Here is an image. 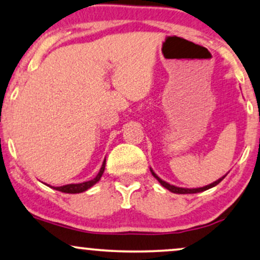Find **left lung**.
<instances>
[{"instance_id": "left-lung-1", "label": "left lung", "mask_w": 260, "mask_h": 260, "mask_svg": "<svg viewBox=\"0 0 260 260\" xmlns=\"http://www.w3.org/2000/svg\"><path fill=\"white\" fill-rule=\"evenodd\" d=\"M150 172H152V175L154 176V177H155L156 179H158L159 183L161 184L162 187L166 188V189H168V190H170V191H172V193H176V194H195V193H200V191L207 190V189L212 188V187H214V185L218 184L219 182L222 181V179L226 176V175H224L223 177H220L219 179H217V181L213 182V183H211V184H208V185H205V187H201V188H181V187H176V185H172V184L168 183V182L162 181L161 178L158 177V175H156L155 172L153 171L152 169H150Z\"/></svg>"}]
</instances>
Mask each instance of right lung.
<instances>
[{"label":"right lung","instance_id":"right-lung-1","mask_svg":"<svg viewBox=\"0 0 260 260\" xmlns=\"http://www.w3.org/2000/svg\"><path fill=\"white\" fill-rule=\"evenodd\" d=\"M105 166H106V159L104 160V162H102V166L100 169V171H99V174L96 175V177H94L90 181H86V182H82V183H72V184H66V185H62V187H52L53 189H55V190H59V191H62V193H69V194H77V193H83V191L88 190L89 188H91L92 185L98 183L99 181H100L101 176L104 175V171H105ZM48 185V184H47ZM50 187V185H49Z\"/></svg>","mask_w":260,"mask_h":260}]
</instances>
